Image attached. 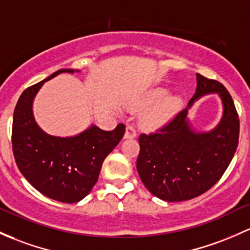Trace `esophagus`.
I'll list each match as a JSON object with an SVG mask.
<instances>
[{"label": "esophagus", "mask_w": 250, "mask_h": 250, "mask_svg": "<svg viewBox=\"0 0 250 250\" xmlns=\"http://www.w3.org/2000/svg\"><path fill=\"white\" fill-rule=\"evenodd\" d=\"M138 133H136V129L134 125H127L125 128V139H134L136 138Z\"/></svg>", "instance_id": "esophagus-1"}]
</instances>
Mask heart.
Masks as SVG:
<instances>
[{"instance_id":"b5f03b06","label":"heart","mask_w":250,"mask_h":250,"mask_svg":"<svg viewBox=\"0 0 250 250\" xmlns=\"http://www.w3.org/2000/svg\"><path fill=\"white\" fill-rule=\"evenodd\" d=\"M166 94L167 90L163 89V87H158V89L152 90L150 92H148L145 100L142 101L141 106L142 108H147V106L153 105V104L158 102ZM179 106V97H177V96H167V97L163 98L158 104H155L149 111H147L142 116L141 125L148 130L159 129V128L164 127V125H167L169 121L173 119V116L177 114Z\"/></svg>"}]
</instances>
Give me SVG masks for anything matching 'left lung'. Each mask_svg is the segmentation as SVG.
Returning <instances> with one entry per match:
<instances>
[{
  "label": "left lung",
  "mask_w": 250,
  "mask_h": 250,
  "mask_svg": "<svg viewBox=\"0 0 250 250\" xmlns=\"http://www.w3.org/2000/svg\"><path fill=\"white\" fill-rule=\"evenodd\" d=\"M217 93L224 105L219 125L210 132H196L187 119L188 109L205 94ZM240 121L234 101L219 82L197 73L196 94L158 133L141 134L136 160L140 179L148 191L166 202L198 197L221 179L238 145Z\"/></svg>",
  "instance_id": "left-lung-1"
}]
</instances>
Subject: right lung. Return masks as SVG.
I'll return each instance as SVG.
<instances>
[{
    "label": "right lung",
    "instance_id": "1",
    "mask_svg": "<svg viewBox=\"0 0 250 250\" xmlns=\"http://www.w3.org/2000/svg\"><path fill=\"white\" fill-rule=\"evenodd\" d=\"M65 72L79 70L62 68L22 92L14 110L12 144L16 165L33 188L48 198L71 204L94 188L104 159L119 145L125 127L120 123L105 131L92 125L68 138L41 129L33 115V101L45 82Z\"/></svg>",
    "mask_w": 250,
    "mask_h": 250
}]
</instances>
